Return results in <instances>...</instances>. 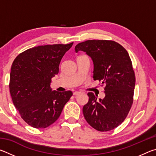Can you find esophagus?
I'll list each match as a JSON object with an SVG mask.
<instances>
[{
  "mask_svg": "<svg viewBox=\"0 0 156 156\" xmlns=\"http://www.w3.org/2000/svg\"><path fill=\"white\" fill-rule=\"evenodd\" d=\"M80 94V91H74L73 93V96H78V95H79Z\"/></svg>",
  "mask_w": 156,
  "mask_h": 156,
  "instance_id": "1",
  "label": "esophagus"
}]
</instances>
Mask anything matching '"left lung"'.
Listing matches in <instances>:
<instances>
[{
	"mask_svg": "<svg viewBox=\"0 0 156 156\" xmlns=\"http://www.w3.org/2000/svg\"><path fill=\"white\" fill-rule=\"evenodd\" d=\"M75 51H83L91 58L94 80L105 84L103 99L87 94L84 117L98 131L112 130L125 120L133 101L136 77L128 52L119 43L106 40L86 41L78 43Z\"/></svg>",
	"mask_w": 156,
	"mask_h": 156,
	"instance_id": "left-lung-1",
	"label": "left lung"
}]
</instances>
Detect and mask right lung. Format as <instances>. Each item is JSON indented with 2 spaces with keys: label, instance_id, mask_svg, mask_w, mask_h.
I'll return each mask as SVG.
<instances>
[{
  "label": "right lung",
  "instance_id": "1",
  "mask_svg": "<svg viewBox=\"0 0 156 156\" xmlns=\"http://www.w3.org/2000/svg\"><path fill=\"white\" fill-rule=\"evenodd\" d=\"M73 43L47 44L20 54L12 63L9 91L23 120L36 129L52 125L73 93L50 87L51 78L59 72L63 56Z\"/></svg>",
  "mask_w": 156,
  "mask_h": 156
}]
</instances>
